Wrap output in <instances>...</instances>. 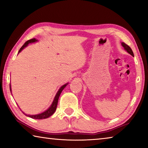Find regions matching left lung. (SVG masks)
Masks as SVG:
<instances>
[{
  "label": "left lung",
  "instance_id": "obj_1",
  "mask_svg": "<svg viewBox=\"0 0 148 148\" xmlns=\"http://www.w3.org/2000/svg\"><path fill=\"white\" fill-rule=\"evenodd\" d=\"M121 45H122V46L124 47V49L126 50V51L128 52V53H129V54H131L132 56H134V53H133V52H132V49H131V47H130L128 45H127L125 43H124V42H122L121 43Z\"/></svg>",
  "mask_w": 148,
  "mask_h": 148
}]
</instances>
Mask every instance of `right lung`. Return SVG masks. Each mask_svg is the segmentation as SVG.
<instances>
[{"label": "right lung", "instance_id": "obj_1", "mask_svg": "<svg viewBox=\"0 0 148 148\" xmlns=\"http://www.w3.org/2000/svg\"><path fill=\"white\" fill-rule=\"evenodd\" d=\"M37 41H38V40H36V38H32V39L29 40H27V41L25 42V44L23 45V46H22V47H21V48H20V49L19 50L18 53H19V52H21V51H22V49H23L25 48V47L28 46V45H29V44L34 43V42H37ZM67 85H68V83L66 84H64V85H63V86H61V88H60V89H59V91H57V94H56V97H55L54 100H53V102H52L51 105V106H50V107L49 108L47 109V110H46L45 112H42V113H41V114H36V115H27V114H25L23 112V113L25 115V116H28V117H31V118H32V119H46V118H47V117H50L51 116H52V115L53 114V113H54L55 112H56V110L57 106V103H58L59 97V96H60V95H61L62 91L64 89V87H66V86H67ZM10 91H11V86H10Z\"/></svg>", "mask_w": 148, "mask_h": 148}]
</instances>
